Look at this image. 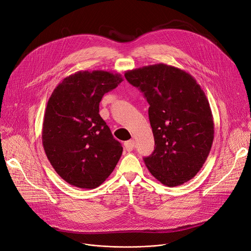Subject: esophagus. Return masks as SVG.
I'll return each mask as SVG.
<instances>
[{"instance_id": "1", "label": "esophagus", "mask_w": 251, "mask_h": 251, "mask_svg": "<svg viewBox=\"0 0 251 251\" xmlns=\"http://www.w3.org/2000/svg\"><path fill=\"white\" fill-rule=\"evenodd\" d=\"M124 146H125V149L128 151V152H131L134 147H135V141L134 140H130V141H127L124 143Z\"/></svg>"}]
</instances>
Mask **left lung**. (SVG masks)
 I'll return each mask as SVG.
<instances>
[{
    "instance_id": "left-lung-1",
    "label": "left lung",
    "mask_w": 251,
    "mask_h": 251,
    "mask_svg": "<svg viewBox=\"0 0 251 251\" xmlns=\"http://www.w3.org/2000/svg\"><path fill=\"white\" fill-rule=\"evenodd\" d=\"M125 77L147 99L155 149L144 158L167 187L183 185L199 173L211 149L214 124L207 98L185 70L158 63L128 70Z\"/></svg>"
}]
</instances>
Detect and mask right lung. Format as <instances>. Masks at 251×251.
Listing matches in <instances>:
<instances>
[{
  "label": "right lung",
  "mask_w": 251,
  "mask_h": 251,
  "mask_svg": "<svg viewBox=\"0 0 251 251\" xmlns=\"http://www.w3.org/2000/svg\"><path fill=\"white\" fill-rule=\"evenodd\" d=\"M123 78L104 70H81L51 93L45 112L43 145L55 172L71 186L95 189L110 176L123 148L99 115L103 95Z\"/></svg>",
  "instance_id": "right-lung-1"
}]
</instances>
